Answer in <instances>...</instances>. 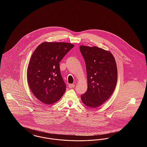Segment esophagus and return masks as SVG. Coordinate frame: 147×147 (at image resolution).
<instances>
[{"label":"esophagus","mask_w":147,"mask_h":147,"mask_svg":"<svg viewBox=\"0 0 147 147\" xmlns=\"http://www.w3.org/2000/svg\"><path fill=\"white\" fill-rule=\"evenodd\" d=\"M68 86L70 88H74L75 86V85L73 84H69Z\"/></svg>","instance_id":"34e87169"}]
</instances>
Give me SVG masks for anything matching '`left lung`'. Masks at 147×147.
Listing matches in <instances>:
<instances>
[{"label":"left lung","instance_id":"obj_1","mask_svg":"<svg viewBox=\"0 0 147 147\" xmlns=\"http://www.w3.org/2000/svg\"><path fill=\"white\" fill-rule=\"evenodd\" d=\"M86 65L88 89L81 95L84 104L96 108L106 102L117 82V68L111 52L98 47L80 46Z\"/></svg>","mask_w":147,"mask_h":147}]
</instances>
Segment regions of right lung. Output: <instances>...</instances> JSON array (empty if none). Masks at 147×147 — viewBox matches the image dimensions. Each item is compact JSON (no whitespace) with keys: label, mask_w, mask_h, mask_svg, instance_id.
<instances>
[{"label":"right lung","mask_w":147,"mask_h":147,"mask_svg":"<svg viewBox=\"0 0 147 147\" xmlns=\"http://www.w3.org/2000/svg\"><path fill=\"white\" fill-rule=\"evenodd\" d=\"M74 46L65 42H43L32 53L27 70L28 82L35 97L43 103L53 104L65 92L59 62Z\"/></svg>","instance_id":"right-lung-1"}]
</instances>
